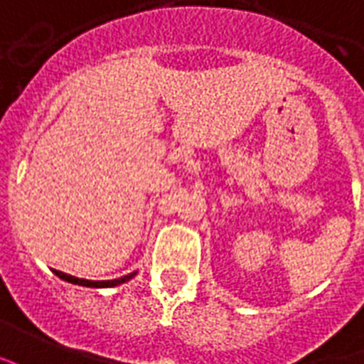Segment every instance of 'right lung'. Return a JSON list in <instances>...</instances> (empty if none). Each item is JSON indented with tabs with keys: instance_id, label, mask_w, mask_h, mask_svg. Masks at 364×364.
Masks as SVG:
<instances>
[{
	"instance_id": "obj_1",
	"label": "right lung",
	"mask_w": 364,
	"mask_h": 364,
	"mask_svg": "<svg viewBox=\"0 0 364 364\" xmlns=\"http://www.w3.org/2000/svg\"><path fill=\"white\" fill-rule=\"evenodd\" d=\"M54 273L60 277V279L68 281V283H73V285H81V287H95V289H102V287H116V285H122V283H126L132 277H135V273H129V275H124L120 279H110V281H89V279H79V277H73V275H68V273L58 272L54 269Z\"/></svg>"
}]
</instances>
